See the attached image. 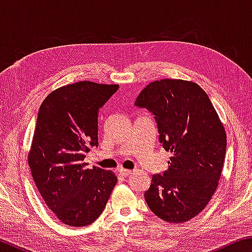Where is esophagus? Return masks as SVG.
Here are the masks:
<instances>
[{
    "instance_id": "esophagus-1",
    "label": "esophagus",
    "mask_w": 252,
    "mask_h": 252,
    "mask_svg": "<svg viewBox=\"0 0 252 252\" xmlns=\"http://www.w3.org/2000/svg\"><path fill=\"white\" fill-rule=\"evenodd\" d=\"M132 170H127V169H120V173L122 174L123 177H129L132 174Z\"/></svg>"
}]
</instances>
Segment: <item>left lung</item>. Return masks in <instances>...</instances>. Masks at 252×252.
I'll use <instances>...</instances> for the list:
<instances>
[{
    "mask_svg": "<svg viewBox=\"0 0 252 252\" xmlns=\"http://www.w3.org/2000/svg\"><path fill=\"white\" fill-rule=\"evenodd\" d=\"M135 105L155 116L159 141L172 157L163 176L155 174L144 199L168 222L199 215L219 185L227 134L206 92L197 83L163 79L148 84Z\"/></svg>",
    "mask_w": 252,
    "mask_h": 252,
    "instance_id": "1",
    "label": "left lung"
}]
</instances>
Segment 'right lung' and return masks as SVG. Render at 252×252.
Returning <instances> with one entry per match:
<instances>
[{
    "mask_svg": "<svg viewBox=\"0 0 252 252\" xmlns=\"http://www.w3.org/2000/svg\"><path fill=\"white\" fill-rule=\"evenodd\" d=\"M118 89L80 81L51 92L40 106L29 167L46 206L71 227L94 222L117 185L112 171L87 169L83 160L99 144V111Z\"/></svg>",
    "mask_w": 252,
    "mask_h": 252,
    "instance_id": "obj_1",
    "label": "right lung"
}]
</instances>
